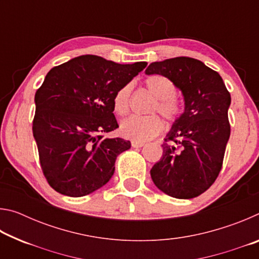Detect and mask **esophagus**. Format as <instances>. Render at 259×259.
Returning <instances> with one entry per match:
<instances>
[{"instance_id":"obj_1","label":"esophagus","mask_w":259,"mask_h":259,"mask_svg":"<svg viewBox=\"0 0 259 259\" xmlns=\"http://www.w3.org/2000/svg\"><path fill=\"white\" fill-rule=\"evenodd\" d=\"M144 145H145V143H144V142H138V140H133V142H131V146L135 147V148L143 147Z\"/></svg>"}]
</instances>
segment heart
Segmentation results:
<instances>
[{"label":"heart","mask_w":259,"mask_h":259,"mask_svg":"<svg viewBox=\"0 0 259 259\" xmlns=\"http://www.w3.org/2000/svg\"><path fill=\"white\" fill-rule=\"evenodd\" d=\"M145 85L150 93L156 98L155 103L152 105L151 111L161 113L166 120L174 121L179 117L182 113L181 105L174 97L176 96V87L174 82L168 77L162 75H152L146 78ZM130 83L120 88L114 95L113 108L116 114L124 116L129 112ZM163 129V122L155 114L147 116H131L124 120L120 125V133L125 138L144 142L160 134Z\"/></svg>","instance_id":"heart-1"}]
</instances>
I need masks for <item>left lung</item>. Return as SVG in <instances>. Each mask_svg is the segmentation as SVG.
Masks as SVG:
<instances>
[{
  "mask_svg": "<svg viewBox=\"0 0 259 259\" xmlns=\"http://www.w3.org/2000/svg\"><path fill=\"white\" fill-rule=\"evenodd\" d=\"M145 74L168 77L184 98V112L166 134L163 154L151 169L152 181L172 198H195L212 185L222 169L231 134V95L217 72L190 57L154 61Z\"/></svg>",
  "mask_w": 259,
  "mask_h": 259,
  "instance_id": "1",
  "label": "left lung"
}]
</instances>
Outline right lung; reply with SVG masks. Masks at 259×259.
I'll return each mask as SVG.
<instances>
[{"label": "right lung", "mask_w": 259, "mask_h": 259, "mask_svg": "<svg viewBox=\"0 0 259 259\" xmlns=\"http://www.w3.org/2000/svg\"><path fill=\"white\" fill-rule=\"evenodd\" d=\"M84 55L50 69L35 94L33 136L43 174L60 194L80 198L103 187L129 140L105 137L119 128L113 114L117 90L146 67Z\"/></svg>", "instance_id": "obj_1"}]
</instances>
